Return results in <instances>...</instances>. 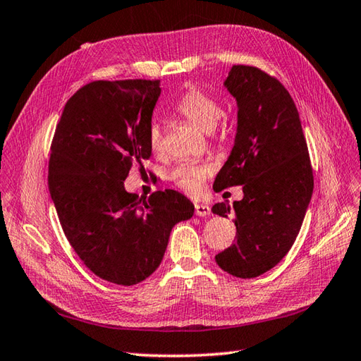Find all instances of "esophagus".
<instances>
[{"label": "esophagus", "mask_w": 361, "mask_h": 361, "mask_svg": "<svg viewBox=\"0 0 361 361\" xmlns=\"http://www.w3.org/2000/svg\"><path fill=\"white\" fill-rule=\"evenodd\" d=\"M195 213L197 216H207V215H210V207L207 204L196 202L195 204Z\"/></svg>", "instance_id": "34e87169"}]
</instances>
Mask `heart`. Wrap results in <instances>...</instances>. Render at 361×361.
<instances>
[{
  "mask_svg": "<svg viewBox=\"0 0 361 361\" xmlns=\"http://www.w3.org/2000/svg\"><path fill=\"white\" fill-rule=\"evenodd\" d=\"M176 112L187 118L195 126L209 132L218 124L219 116L223 114L221 104L213 94L201 90L195 85H190L180 98L176 102ZM148 143L152 152H161L164 149V137L157 123H151L148 129ZM212 168L207 165L182 164L170 173V180L176 187L182 188L190 195H197L202 188L204 180L209 178Z\"/></svg>",
  "mask_w": 361,
  "mask_h": 361,
  "instance_id": "b5f03b06",
  "label": "heart"
}]
</instances>
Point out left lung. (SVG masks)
Returning <instances> with one entry per match:
<instances>
[{
  "label": "left lung",
  "mask_w": 361,
  "mask_h": 361,
  "mask_svg": "<svg viewBox=\"0 0 361 361\" xmlns=\"http://www.w3.org/2000/svg\"><path fill=\"white\" fill-rule=\"evenodd\" d=\"M237 99L238 126L229 159L213 188L243 185L241 201L212 212L233 215L237 240L218 267L235 277L267 273L288 254L313 193V170L296 104L281 80L260 68L233 65L224 82Z\"/></svg>",
  "instance_id": "1"
}]
</instances>
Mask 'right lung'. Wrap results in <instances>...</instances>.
I'll list each match as a JSON object with an SVG mask.
<instances>
[{"mask_svg": "<svg viewBox=\"0 0 361 361\" xmlns=\"http://www.w3.org/2000/svg\"><path fill=\"white\" fill-rule=\"evenodd\" d=\"M160 80H93L63 107L51 143L48 187L65 237L93 274L116 285L149 277L174 224L193 216L179 191L148 200L124 190L151 157L148 129Z\"/></svg>", "mask_w": 361, "mask_h": 361, "instance_id": "right-lung-1", "label": "right lung"}]
</instances>
